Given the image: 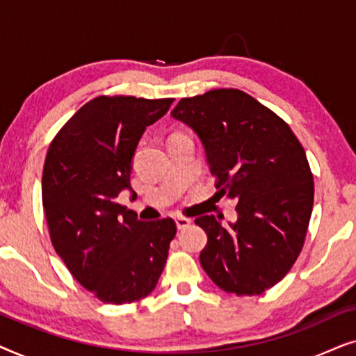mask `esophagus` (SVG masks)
<instances>
[{
	"mask_svg": "<svg viewBox=\"0 0 356 356\" xmlns=\"http://www.w3.org/2000/svg\"><path fill=\"white\" fill-rule=\"evenodd\" d=\"M175 222H177V227L179 228V230H183V228H188L189 225H191V220L186 217H177L175 218Z\"/></svg>",
	"mask_w": 356,
	"mask_h": 356,
	"instance_id": "esophagus-1",
	"label": "esophagus"
}]
</instances>
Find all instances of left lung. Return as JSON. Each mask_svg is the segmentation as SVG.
Instances as JSON below:
<instances>
[{
	"instance_id": "1",
	"label": "left lung",
	"mask_w": 356,
	"mask_h": 356,
	"mask_svg": "<svg viewBox=\"0 0 356 356\" xmlns=\"http://www.w3.org/2000/svg\"><path fill=\"white\" fill-rule=\"evenodd\" d=\"M172 116L201 139L216 196L238 202L235 223L194 220L207 233L202 269L227 293L261 295L289 274L305 245L314 181L303 145L279 115L238 89L186 97Z\"/></svg>"
}]
</instances>
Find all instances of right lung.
<instances>
[{
  "instance_id": "add662e5",
  "label": "right lung",
  "mask_w": 356,
  "mask_h": 356,
  "mask_svg": "<svg viewBox=\"0 0 356 356\" xmlns=\"http://www.w3.org/2000/svg\"><path fill=\"white\" fill-rule=\"evenodd\" d=\"M173 99L100 95L58 131L48 147L42 202L53 248L72 277L104 303L139 301L155 289L177 235L173 218L138 220L116 201L147 126Z\"/></svg>"
}]
</instances>
